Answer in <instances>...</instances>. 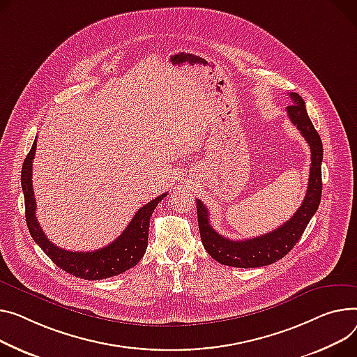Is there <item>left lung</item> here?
Masks as SVG:
<instances>
[{"label":"left lung","mask_w":357,"mask_h":357,"mask_svg":"<svg viewBox=\"0 0 357 357\" xmlns=\"http://www.w3.org/2000/svg\"><path fill=\"white\" fill-rule=\"evenodd\" d=\"M291 105L287 106L290 121L300 130L312 151L310 176L303 204L294 215L277 229L250 240H228L211 227L209 212L201 199H197L198 225L201 240L208 254L218 263L238 268H257L270 266L286 257L300 240L307 224L316 213L321 199V160L323 144L307 114L304 100L297 93H290Z\"/></svg>","instance_id":"1"}]
</instances>
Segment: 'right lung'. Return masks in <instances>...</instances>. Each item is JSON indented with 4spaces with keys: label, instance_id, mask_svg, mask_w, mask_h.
Here are the masks:
<instances>
[{
    "label": "right lung",
    "instance_id": "right-lung-1",
    "mask_svg": "<svg viewBox=\"0 0 357 357\" xmlns=\"http://www.w3.org/2000/svg\"><path fill=\"white\" fill-rule=\"evenodd\" d=\"M37 140L22 163L21 171V186L24 194V204H26V221L29 231L37 245L45 252L53 263L64 270L66 273L84 278V280H102L117 274H122L126 270L135 267L142 257L145 255L148 248L149 236V220L158 204L168 195L162 194L142 206L126 227V229L117 236L109 245L96 251H67L54 245L45 234L43 232L37 217H36V198L33 191V160L36 155Z\"/></svg>",
    "mask_w": 357,
    "mask_h": 357
}]
</instances>
